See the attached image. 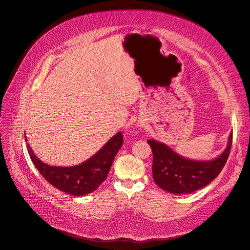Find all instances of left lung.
Masks as SVG:
<instances>
[{
  "label": "left lung",
  "instance_id": "left-lung-1",
  "mask_svg": "<svg viewBox=\"0 0 250 250\" xmlns=\"http://www.w3.org/2000/svg\"><path fill=\"white\" fill-rule=\"evenodd\" d=\"M228 146L218 158L212 161L185 159L167 145L149 139L152 149V175L154 182L168 193L189 194L205 188L215 179L224 168L231 150L232 133Z\"/></svg>",
  "mask_w": 250,
  "mask_h": 250
}]
</instances>
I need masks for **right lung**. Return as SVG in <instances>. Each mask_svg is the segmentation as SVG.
I'll use <instances>...</instances> for the list:
<instances>
[{"instance_id":"1","label":"right lung","mask_w":250,"mask_h":250,"mask_svg":"<svg viewBox=\"0 0 250 250\" xmlns=\"http://www.w3.org/2000/svg\"><path fill=\"white\" fill-rule=\"evenodd\" d=\"M123 144V134L118 132L90 159L82 164L70 167L50 166L40 161L28 145L26 148L34 165L51 185L63 193L84 196L92 193L106 179L115 156Z\"/></svg>"}]
</instances>
